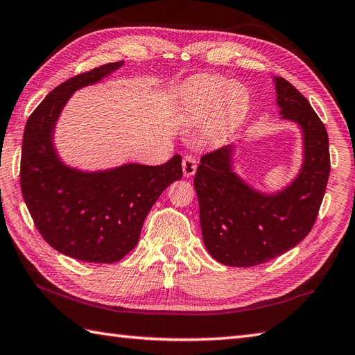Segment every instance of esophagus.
I'll return each instance as SVG.
<instances>
[{
  "instance_id": "esophagus-1",
  "label": "esophagus",
  "mask_w": 355,
  "mask_h": 355,
  "mask_svg": "<svg viewBox=\"0 0 355 355\" xmlns=\"http://www.w3.org/2000/svg\"><path fill=\"white\" fill-rule=\"evenodd\" d=\"M182 166H183L184 177L193 175V172H196V169H197V159H196V157L184 155L183 157V162H182Z\"/></svg>"
}]
</instances>
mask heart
Returning a JSON list of instances; mask_svg holds the SVG:
<instances>
[{
    "mask_svg": "<svg viewBox=\"0 0 355 355\" xmlns=\"http://www.w3.org/2000/svg\"><path fill=\"white\" fill-rule=\"evenodd\" d=\"M192 112L196 116H205L214 112V129L225 134L237 126L245 115L249 103L246 87L240 83H227L217 75L200 78L189 90Z\"/></svg>",
    "mask_w": 355,
    "mask_h": 355,
    "instance_id": "b5f03b06",
    "label": "heart"
}]
</instances>
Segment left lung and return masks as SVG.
<instances>
[{
  "instance_id": "1",
  "label": "left lung",
  "mask_w": 355,
  "mask_h": 355,
  "mask_svg": "<svg viewBox=\"0 0 355 355\" xmlns=\"http://www.w3.org/2000/svg\"><path fill=\"white\" fill-rule=\"evenodd\" d=\"M275 90L283 118L303 130L304 162L294 182L275 196L254 191L231 169L232 146L201 157L193 178L205 246L226 266H257L297 246L314 226L328 184L324 124L289 81L277 76Z\"/></svg>"
}]
</instances>
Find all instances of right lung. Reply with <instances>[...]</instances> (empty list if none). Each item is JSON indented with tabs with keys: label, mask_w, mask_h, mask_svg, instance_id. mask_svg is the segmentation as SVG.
Here are the masks:
<instances>
[{
	"label": "right lung",
	"mask_w": 355,
	"mask_h": 355,
	"mask_svg": "<svg viewBox=\"0 0 355 355\" xmlns=\"http://www.w3.org/2000/svg\"><path fill=\"white\" fill-rule=\"evenodd\" d=\"M121 64L109 62L61 83L27 118L23 135L19 184L35 227L58 252L87 263H115L129 254L150 207L183 177L180 155L159 166L124 164L90 173L58 159L52 134L62 106L76 89Z\"/></svg>",
	"instance_id": "1"
}]
</instances>
